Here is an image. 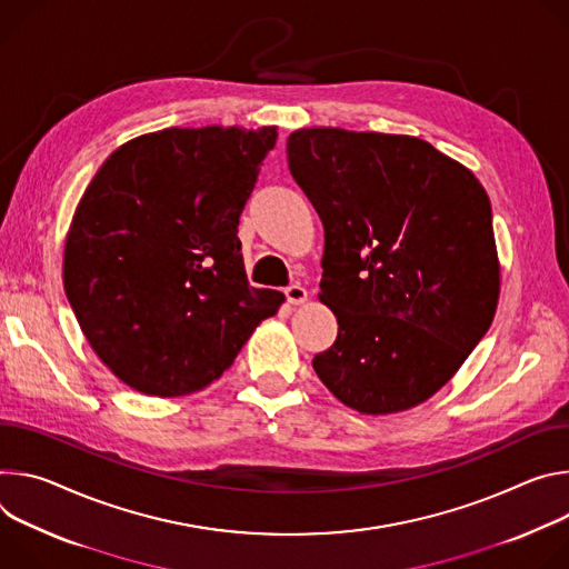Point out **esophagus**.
<instances>
[{"label":"esophagus","instance_id":"1","mask_svg":"<svg viewBox=\"0 0 569 569\" xmlns=\"http://www.w3.org/2000/svg\"><path fill=\"white\" fill-rule=\"evenodd\" d=\"M284 296H287V300H289L291 305H302V302H307V289L300 287V284L287 287V289H284Z\"/></svg>","mask_w":569,"mask_h":569}]
</instances>
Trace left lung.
Segmentation results:
<instances>
[{
	"instance_id": "8db88e82",
	"label": "left lung",
	"mask_w": 569,
	"mask_h": 569,
	"mask_svg": "<svg viewBox=\"0 0 569 569\" xmlns=\"http://www.w3.org/2000/svg\"><path fill=\"white\" fill-rule=\"evenodd\" d=\"M287 158L323 221L319 300L339 323L313 370L366 416L429 400L497 309L499 260L483 184L411 136L298 129Z\"/></svg>"
}]
</instances>
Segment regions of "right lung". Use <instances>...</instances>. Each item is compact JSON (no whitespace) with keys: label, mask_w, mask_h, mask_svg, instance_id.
Returning <instances> with one entry per match:
<instances>
[{"label":"right lung","mask_w":569,"mask_h":569,"mask_svg":"<svg viewBox=\"0 0 569 569\" xmlns=\"http://www.w3.org/2000/svg\"><path fill=\"white\" fill-rule=\"evenodd\" d=\"M276 140V126L164 129L121 144L90 180L62 284L123 385L158 398L206 389L284 302L248 284L237 237Z\"/></svg>","instance_id":"add662e5"}]
</instances>
